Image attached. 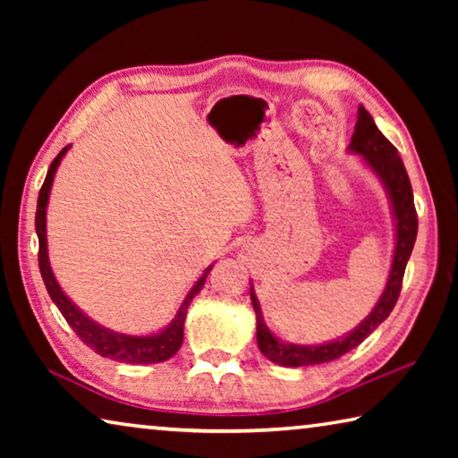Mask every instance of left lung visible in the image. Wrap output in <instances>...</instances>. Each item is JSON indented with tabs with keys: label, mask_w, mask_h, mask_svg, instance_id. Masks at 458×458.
<instances>
[{
	"label": "left lung",
	"mask_w": 458,
	"mask_h": 458,
	"mask_svg": "<svg viewBox=\"0 0 458 458\" xmlns=\"http://www.w3.org/2000/svg\"><path fill=\"white\" fill-rule=\"evenodd\" d=\"M347 149L355 155H361L368 167L379 177V182L384 183L387 198H390L394 220H396V250H394L390 276H387L382 297H379L376 307L371 309V313L366 319H363L353 331L347 333V335L323 345H294L276 339L267 327L259 299L250 286V301L254 313H257L259 347L265 358L278 363V366H315V363H325L341 358L344 353L352 352L353 347H358L379 323L387 319V315L392 313V309L400 297L402 278H404V270L410 254H412L418 232V216L414 208L412 185H410L406 167L402 164L396 147L382 135V131L376 127L371 114L363 106L358 108V123H355L352 143Z\"/></svg>",
	"instance_id": "8db88e82"
}]
</instances>
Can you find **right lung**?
<instances>
[{"label": "right lung", "mask_w": 458, "mask_h": 458, "mask_svg": "<svg viewBox=\"0 0 458 458\" xmlns=\"http://www.w3.org/2000/svg\"><path fill=\"white\" fill-rule=\"evenodd\" d=\"M66 145L62 149L56 159L50 164L48 174H46L44 185L40 190V196H38V208H36V234H38V242H40V252H38V262H40V273L44 278L46 291H48L50 299L56 303L58 311L62 317L71 325L72 331L79 335L84 344H87L90 350H95L98 355L103 358L114 360V361H123V363H159L172 358V355L177 353L182 344H183V323H185V315H188V307L193 301V297L201 291L204 286L208 273H210L212 267H208L204 270V275L199 276V281L191 286V291L188 293V297L183 299L182 307L177 309V313L174 317V321L167 325L164 331L153 333V335H125V333H117L113 329H106L103 325L95 323L89 319L79 307H76L71 299L66 297L64 291L60 289V284L54 278V273L50 268V260H48V242H46V206H48V198H50V190H52V182H54V174L60 165L62 157L68 151Z\"/></svg>", "instance_id": "obj_1"}]
</instances>
